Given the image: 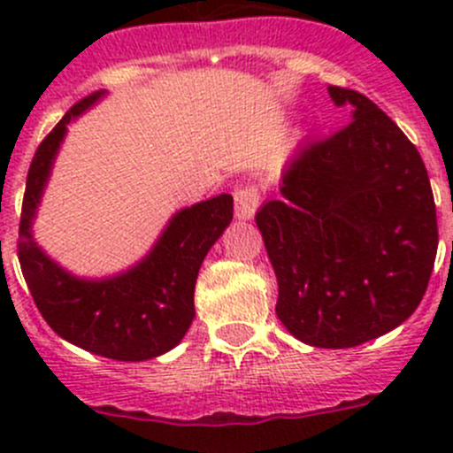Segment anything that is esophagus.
I'll return each instance as SVG.
<instances>
[{
	"mask_svg": "<svg viewBox=\"0 0 453 453\" xmlns=\"http://www.w3.org/2000/svg\"><path fill=\"white\" fill-rule=\"evenodd\" d=\"M260 195L254 186H245V188H239L234 193V214L241 221H250L254 219L256 210H258Z\"/></svg>",
	"mask_w": 453,
	"mask_h": 453,
	"instance_id": "34e87169",
	"label": "esophagus"
}]
</instances>
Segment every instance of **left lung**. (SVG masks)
<instances>
[{"label": "left lung", "mask_w": 453, "mask_h": 453, "mask_svg": "<svg viewBox=\"0 0 453 453\" xmlns=\"http://www.w3.org/2000/svg\"><path fill=\"white\" fill-rule=\"evenodd\" d=\"M353 122L300 144L280 197L256 212L278 278V319L300 342L350 349L421 304L438 250L436 205L417 146L359 91L328 87Z\"/></svg>", "instance_id": "obj_1"}]
</instances>
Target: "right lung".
<instances>
[{
  "mask_svg": "<svg viewBox=\"0 0 453 453\" xmlns=\"http://www.w3.org/2000/svg\"><path fill=\"white\" fill-rule=\"evenodd\" d=\"M96 91L76 103L32 157L19 223V263L36 309L54 333L79 349L144 362L175 349L195 318V282L208 250L232 221V195H217L171 217L150 252L127 272L81 278L36 245L32 221L48 186L67 125L98 103Z\"/></svg>",
  "mask_w": 453,
  "mask_h": 453,
  "instance_id": "1",
  "label": "right lung"
}]
</instances>
